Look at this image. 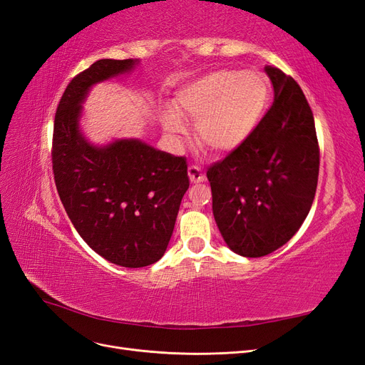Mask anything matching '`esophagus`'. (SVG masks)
<instances>
[{
    "mask_svg": "<svg viewBox=\"0 0 365 365\" xmlns=\"http://www.w3.org/2000/svg\"><path fill=\"white\" fill-rule=\"evenodd\" d=\"M189 178L193 184H197V182L205 181V175L201 172L200 168H196V165H190V168H189Z\"/></svg>",
    "mask_w": 365,
    "mask_h": 365,
    "instance_id": "obj_1",
    "label": "esophagus"
}]
</instances>
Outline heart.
I'll list each match as a JSON object with an SVG mask.
<instances>
[{
    "instance_id": "1",
    "label": "heart",
    "mask_w": 365,
    "mask_h": 365,
    "mask_svg": "<svg viewBox=\"0 0 365 365\" xmlns=\"http://www.w3.org/2000/svg\"><path fill=\"white\" fill-rule=\"evenodd\" d=\"M267 76L254 71L217 70L185 82L173 97V111L163 114V128L181 138L195 121L196 140L215 153H230L256 132L269 103Z\"/></svg>"
}]
</instances>
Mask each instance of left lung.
<instances>
[{
  "label": "left lung",
  "mask_w": 365,
  "mask_h": 365,
  "mask_svg": "<svg viewBox=\"0 0 365 365\" xmlns=\"http://www.w3.org/2000/svg\"><path fill=\"white\" fill-rule=\"evenodd\" d=\"M264 71L275 96L269 111L244 145L207 170L217 228L244 257L267 256L297 233L319 170L314 114L302 88L279 68Z\"/></svg>",
  "instance_id": "8db88e82"
}]
</instances>
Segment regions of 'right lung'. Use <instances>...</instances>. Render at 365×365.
<instances>
[{
  "label": "right lung",
  "mask_w": 365,
  "mask_h": 365,
  "mask_svg": "<svg viewBox=\"0 0 365 365\" xmlns=\"http://www.w3.org/2000/svg\"><path fill=\"white\" fill-rule=\"evenodd\" d=\"M135 65L137 59H101L74 77L54 117L51 150L54 182L77 233L98 256L125 268L163 257L190 184L184 157L138 138L97 146L83 135L82 103L91 88Z\"/></svg>",
  "instance_id": "obj_1"
}]
</instances>
